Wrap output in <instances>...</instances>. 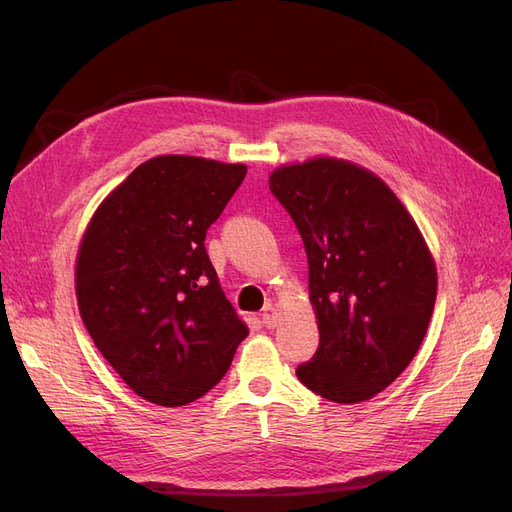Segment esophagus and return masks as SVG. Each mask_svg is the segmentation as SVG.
<instances>
[{
  "instance_id": "34e87169",
  "label": "esophagus",
  "mask_w": 512,
  "mask_h": 512,
  "mask_svg": "<svg viewBox=\"0 0 512 512\" xmlns=\"http://www.w3.org/2000/svg\"><path fill=\"white\" fill-rule=\"evenodd\" d=\"M260 318H262V324H265L267 329L277 327V309H275L271 303H267V305H265V309H262Z\"/></svg>"
}]
</instances>
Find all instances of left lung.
Instances as JSON below:
<instances>
[{
  "instance_id": "obj_1",
  "label": "left lung",
  "mask_w": 512,
  "mask_h": 512,
  "mask_svg": "<svg viewBox=\"0 0 512 512\" xmlns=\"http://www.w3.org/2000/svg\"><path fill=\"white\" fill-rule=\"evenodd\" d=\"M269 188L303 239L320 333L297 376L335 404L371 399L429 327L438 273L421 230L389 185L348 160L280 166Z\"/></svg>"
}]
</instances>
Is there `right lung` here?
<instances>
[{
    "label": "right lung",
    "mask_w": 512,
    "mask_h": 512,
    "mask_svg": "<svg viewBox=\"0 0 512 512\" xmlns=\"http://www.w3.org/2000/svg\"><path fill=\"white\" fill-rule=\"evenodd\" d=\"M245 173V164L151 158L102 200L85 230L74 271L83 324L151 404L203 397L247 337L205 250L207 228Z\"/></svg>",
    "instance_id": "add662e5"
}]
</instances>
